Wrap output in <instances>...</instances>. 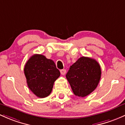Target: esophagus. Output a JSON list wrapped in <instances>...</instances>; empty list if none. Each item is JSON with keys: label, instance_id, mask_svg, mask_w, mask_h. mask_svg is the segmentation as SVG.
Here are the masks:
<instances>
[{"label": "esophagus", "instance_id": "34e87169", "mask_svg": "<svg viewBox=\"0 0 125 125\" xmlns=\"http://www.w3.org/2000/svg\"><path fill=\"white\" fill-rule=\"evenodd\" d=\"M60 73H61V74L62 75H65L66 73V70L65 69H61L60 70Z\"/></svg>", "mask_w": 125, "mask_h": 125}]
</instances>
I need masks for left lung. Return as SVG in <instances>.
Returning a JSON list of instances; mask_svg holds the SVG:
<instances>
[{
  "mask_svg": "<svg viewBox=\"0 0 125 125\" xmlns=\"http://www.w3.org/2000/svg\"><path fill=\"white\" fill-rule=\"evenodd\" d=\"M101 66L94 59L81 57L69 68L66 75L75 95L85 97L96 88L101 79Z\"/></svg>",
  "mask_w": 125,
  "mask_h": 125,
  "instance_id": "left-lung-1",
  "label": "left lung"
}]
</instances>
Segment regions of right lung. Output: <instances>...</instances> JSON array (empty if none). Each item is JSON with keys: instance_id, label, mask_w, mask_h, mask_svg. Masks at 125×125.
Instances as JSON below:
<instances>
[{"instance_id": "add662e5", "label": "right lung", "mask_w": 125, "mask_h": 125, "mask_svg": "<svg viewBox=\"0 0 125 125\" xmlns=\"http://www.w3.org/2000/svg\"><path fill=\"white\" fill-rule=\"evenodd\" d=\"M24 75L28 87L37 97L44 98L52 91L60 73L54 62L42 54H34L25 65Z\"/></svg>"}]
</instances>
